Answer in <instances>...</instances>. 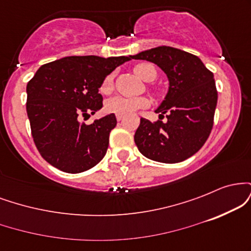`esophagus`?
I'll return each instance as SVG.
<instances>
[{
    "label": "esophagus",
    "instance_id": "obj_1",
    "mask_svg": "<svg viewBox=\"0 0 251 251\" xmlns=\"http://www.w3.org/2000/svg\"><path fill=\"white\" fill-rule=\"evenodd\" d=\"M123 119H124L123 116H120V114H117V120H118V122H122Z\"/></svg>",
    "mask_w": 251,
    "mask_h": 251
}]
</instances>
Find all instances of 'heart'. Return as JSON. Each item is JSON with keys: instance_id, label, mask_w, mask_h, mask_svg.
<instances>
[{"instance_id": "b5f03b06", "label": "heart", "mask_w": 251, "mask_h": 251, "mask_svg": "<svg viewBox=\"0 0 251 251\" xmlns=\"http://www.w3.org/2000/svg\"><path fill=\"white\" fill-rule=\"evenodd\" d=\"M135 75L139 76L140 79L145 80V81H152L157 76V70L153 65L151 63H139L134 67ZM113 89V75H107L103 79L100 86V92L102 94L111 93ZM150 105V101L146 98H126V97H113L108 99L105 103V109L108 113L120 114V116H127L132 114L133 112L138 109L146 108Z\"/></svg>"}]
</instances>
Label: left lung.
Returning a JSON list of instances; mask_svg holds the SVG:
<instances>
[{
  "label": "left lung",
  "mask_w": 251,
  "mask_h": 251,
  "mask_svg": "<svg viewBox=\"0 0 251 251\" xmlns=\"http://www.w3.org/2000/svg\"><path fill=\"white\" fill-rule=\"evenodd\" d=\"M131 57L158 65L170 81L168 96L155 111L159 120L140 119L134 134L138 150L160 163L188 159L205 144L214 126L218 98L214 74L198 56L166 46ZM164 115L166 122H161Z\"/></svg>",
  "instance_id": "8db88e82"
}]
</instances>
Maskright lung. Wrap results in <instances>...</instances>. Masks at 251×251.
Returning a JSON list of instances; mask_svg holds the SVG:
<instances>
[{
  "instance_id": "right-lung-1",
  "label": "right lung",
  "mask_w": 251,
  "mask_h": 251,
  "mask_svg": "<svg viewBox=\"0 0 251 251\" xmlns=\"http://www.w3.org/2000/svg\"><path fill=\"white\" fill-rule=\"evenodd\" d=\"M131 56H67L42 65L27 83L31 137L43 159L67 174H80L105 157L113 113L93 124L80 123L102 107L106 76Z\"/></svg>"
}]
</instances>
